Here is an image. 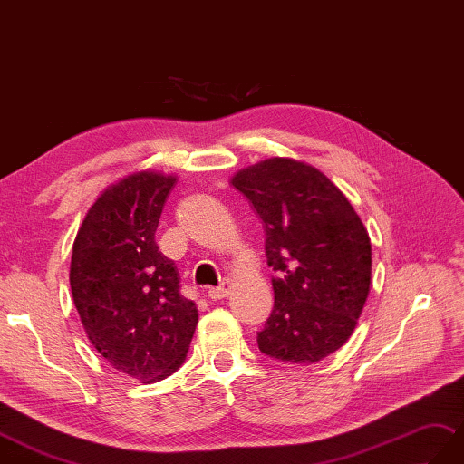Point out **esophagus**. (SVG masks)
<instances>
[{"mask_svg":"<svg viewBox=\"0 0 464 464\" xmlns=\"http://www.w3.org/2000/svg\"><path fill=\"white\" fill-rule=\"evenodd\" d=\"M227 295H229V285H221L218 288H209L208 290V296L211 300H223Z\"/></svg>","mask_w":464,"mask_h":464,"instance_id":"34e87169","label":"esophagus"}]
</instances>
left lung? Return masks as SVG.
<instances>
[{"mask_svg": "<svg viewBox=\"0 0 464 464\" xmlns=\"http://www.w3.org/2000/svg\"><path fill=\"white\" fill-rule=\"evenodd\" d=\"M231 183L261 218L266 263L276 273L258 350L316 363L348 342L368 300V229L346 196L304 161L268 158L237 171Z\"/></svg>", "mask_w": 464, "mask_h": 464, "instance_id": "obj_1", "label": "left lung"}]
</instances>
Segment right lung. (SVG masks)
I'll return each mask as SVG.
<instances>
[{
	"label": "right lung",
	"instance_id": "obj_1",
	"mask_svg": "<svg viewBox=\"0 0 464 464\" xmlns=\"http://www.w3.org/2000/svg\"><path fill=\"white\" fill-rule=\"evenodd\" d=\"M174 183L156 171L112 183L72 243L69 278L86 336L118 372L142 383L179 368L198 326V308L181 296L178 268L156 243Z\"/></svg>",
	"mask_w": 464,
	"mask_h": 464
}]
</instances>
